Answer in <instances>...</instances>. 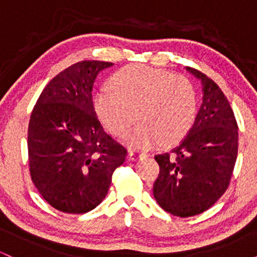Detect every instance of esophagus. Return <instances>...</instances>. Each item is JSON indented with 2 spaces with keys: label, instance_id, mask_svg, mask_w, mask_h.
Listing matches in <instances>:
<instances>
[{
  "label": "esophagus",
  "instance_id": "34e87169",
  "mask_svg": "<svg viewBox=\"0 0 257 257\" xmlns=\"http://www.w3.org/2000/svg\"><path fill=\"white\" fill-rule=\"evenodd\" d=\"M143 156H145V153L139 151H129L128 153V158L131 159V161H137V159L143 157Z\"/></svg>",
  "mask_w": 257,
  "mask_h": 257
}]
</instances>
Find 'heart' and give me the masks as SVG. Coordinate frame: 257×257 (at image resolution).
Masks as SVG:
<instances>
[{
  "mask_svg": "<svg viewBox=\"0 0 257 257\" xmlns=\"http://www.w3.org/2000/svg\"><path fill=\"white\" fill-rule=\"evenodd\" d=\"M111 86L96 91L94 111L116 137L125 134L138 118L141 124L124 139L128 145L137 149H150L159 143L173 146L192 128L197 94L187 78L144 65H129L112 76Z\"/></svg>",
  "mask_w": 257,
  "mask_h": 257,
  "instance_id": "heart-1",
  "label": "heart"
}]
</instances>
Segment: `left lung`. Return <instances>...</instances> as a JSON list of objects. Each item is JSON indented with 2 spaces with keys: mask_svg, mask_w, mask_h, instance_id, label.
I'll return each mask as SVG.
<instances>
[{
  "mask_svg": "<svg viewBox=\"0 0 257 257\" xmlns=\"http://www.w3.org/2000/svg\"><path fill=\"white\" fill-rule=\"evenodd\" d=\"M200 81L202 105L192 128L170 153L156 156L161 172L153 194L163 210L188 217L208 210L225 193L238 152V126L225 94L192 67Z\"/></svg>",
  "mask_w": 257,
  "mask_h": 257,
  "instance_id": "1",
  "label": "left lung"
}]
</instances>
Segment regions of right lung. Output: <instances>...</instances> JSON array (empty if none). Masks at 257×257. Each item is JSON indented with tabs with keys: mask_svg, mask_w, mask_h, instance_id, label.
Returning a JSON list of instances; mask_svg holds the SVG:
<instances>
[{
	"mask_svg": "<svg viewBox=\"0 0 257 257\" xmlns=\"http://www.w3.org/2000/svg\"><path fill=\"white\" fill-rule=\"evenodd\" d=\"M112 65H71L46 85L31 113V179L41 196L63 213L84 214L98 206L125 159V149L106 134L93 106L94 82Z\"/></svg>",
	"mask_w": 257,
	"mask_h": 257,
	"instance_id": "right-lung-1",
	"label": "right lung"
}]
</instances>
